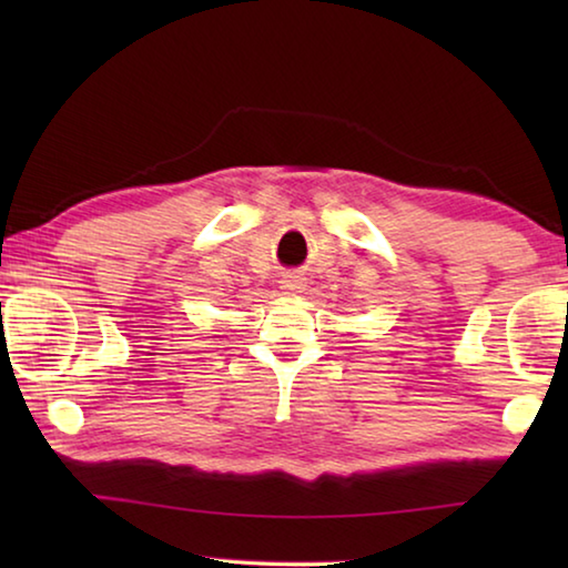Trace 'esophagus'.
Instances as JSON below:
<instances>
[{
  "mask_svg": "<svg viewBox=\"0 0 568 568\" xmlns=\"http://www.w3.org/2000/svg\"><path fill=\"white\" fill-rule=\"evenodd\" d=\"M303 285H305V281L301 275H285L283 277V287L287 293H301Z\"/></svg>",
  "mask_w": 568,
  "mask_h": 568,
  "instance_id": "34e87169",
  "label": "esophagus"
}]
</instances>
